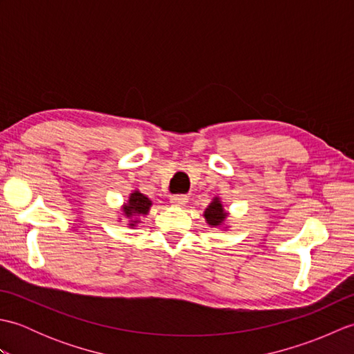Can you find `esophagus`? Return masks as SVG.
<instances>
[{"label": "esophagus", "mask_w": 354, "mask_h": 354, "mask_svg": "<svg viewBox=\"0 0 354 354\" xmlns=\"http://www.w3.org/2000/svg\"><path fill=\"white\" fill-rule=\"evenodd\" d=\"M187 201H189V196H187V194H175V196L170 198L171 205L175 207H184L187 204Z\"/></svg>", "instance_id": "obj_1"}]
</instances>
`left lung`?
<instances>
[{"mask_svg": "<svg viewBox=\"0 0 354 354\" xmlns=\"http://www.w3.org/2000/svg\"><path fill=\"white\" fill-rule=\"evenodd\" d=\"M228 216H230V213L223 208L222 199L216 194V196L212 199L209 205L205 208V212H204V217H205L207 225L209 228L227 231V228L230 227V225L227 223Z\"/></svg>", "mask_w": 354, "mask_h": 354, "instance_id": "8db88e82", "label": "left lung"}]
</instances>
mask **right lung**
Here are the masks:
<instances>
[{"label": "right lung", "mask_w": 354, "mask_h": 354, "mask_svg": "<svg viewBox=\"0 0 354 354\" xmlns=\"http://www.w3.org/2000/svg\"><path fill=\"white\" fill-rule=\"evenodd\" d=\"M150 207H152V201L138 189H135L129 193V198L120 208V212H122L124 219H127V227L135 228L138 223H141V217H146L149 214Z\"/></svg>", "instance_id": "add662e5"}]
</instances>
